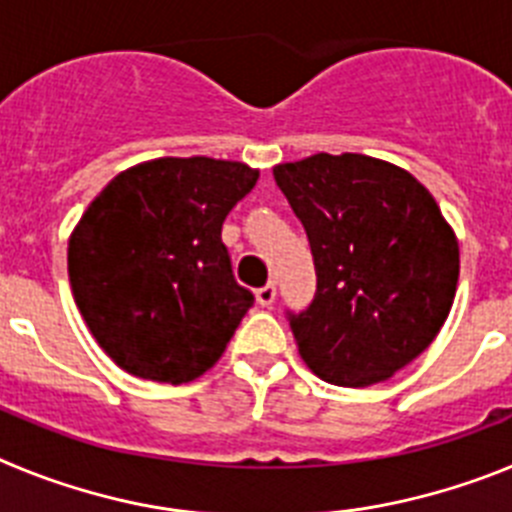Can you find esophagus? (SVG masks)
<instances>
[{
  "label": "esophagus",
  "mask_w": 512,
  "mask_h": 512,
  "mask_svg": "<svg viewBox=\"0 0 512 512\" xmlns=\"http://www.w3.org/2000/svg\"><path fill=\"white\" fill-rule=\"evenodd\" d=\"M274 300H277V284L274 282H269V284H264V287L256 289V302H259L261 307H269Z\"/></svg>",
  "instance_id": "34e87169"
}]
</instances>
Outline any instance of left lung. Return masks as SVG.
<instances>
[{
    "label": "left lung",
    "mask_w": 512,
    "mask_h": 512,
    "mask_svg": "<svg viewBox=\"0 0 512 512\" xmlns=\"http://www.w3.org/2000/svg\"><path fill=\"white\" fill-rule=\"evenodd\" d=\"M310 241L318 289L287 312L320 379L369 387L408 366L454 305L459 241L433 194L405 169L361 153L274 166Z\"/></svg>",
    "instance_id": "8db88e82"
}]
</instances>
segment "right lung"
Segmentation results:
<instances>
[{
  "label": "right lung",
  "mask_w": 512,
  "mask_h": 512,
  "mask_svg": "<svg viewBox=\"0 0 512 512\" xmlns=\"http://www.w3.org/2000/svg\"><path fill=\"white\" fill-rule=\"evenodd\" d=\"M259 171L207 156L153 158L117 174L69 238V282L102 351L140 379L205 374L253 305L223 223Z\"/></svg>",
  "instance_id": "add662e5"
}]
</instances>
